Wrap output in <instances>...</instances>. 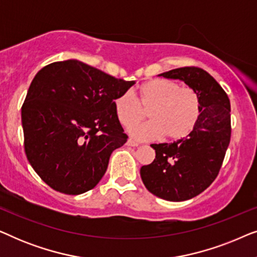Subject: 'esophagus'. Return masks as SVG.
<instances>
[{
  "label": "esophagus",
  "mask_w": 257,
  "mask_h": 257,
  "mask_svg": "<svg viewBox=\"0 0 257 257\" xmlns=\"http://www.w3.org/2000/svg\"><path fill=\"white\" fill-rule=\"evenodd\" d=\"M126 145L136 147V146H138V143H136L135 140H132V139H127V142H126Z\"/></svg>",
  "instance_id": "esophagus-1"
}]
</instances>
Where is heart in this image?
<instances>
[{"label":"heart","mask_w":257,"mask_h":257,"mask_svg":"<svg viewBox=\"0 0 257 257\" xmlns=\"http://www.w3.org/2000/svg\"><path fill=\"white\" fill-rule=\"evenodd\" d=\"M114 112L125 127L143 117L148 110L150 120L130 128V135L139 140L159 139L170 142L185 139L198 125L201 115V99L191 87H181L171 79H152L144 83L137 91H125L114 98Z\"/></svg>","instance_id":"obj_1"}]
</instances>
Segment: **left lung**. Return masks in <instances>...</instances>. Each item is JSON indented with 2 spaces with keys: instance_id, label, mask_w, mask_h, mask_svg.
Listing matches in <instances>:
<instances>
[{
  "instance_id": "8db88e82",
  "label": "left lung",
  "mask_w": 257,
  "mask_h": 257,
  "mask_svg": "<svg viewBox=\"0 0 257 257\" xmlns=\"http://www.w3.org/2000/svg\"><path fill=\"white\" fill-rule=\"evenodd\" d=\"M179 79L201 99L198 125L185 139L152 144L156 159L140 168L145 187L167 201H185L199 195L215 180L230 142V103L227 93L208 72L194 66L160 73Z\"/></svg>"
}]
</instances>
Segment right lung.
<instances>
[{"label": "right lung", "mask_w": 257, "mask_h": 257, "mask_svg": "<svg viewBox=\"0 0 257 257\" xmlns=\"http://www.w3.org/2000/svg\"><path fill=\"white\" fill-rule=\"evenodd\" d=\"M133 84L77 59L36 73L22 106V127L28 160L45 184L70 195L96 187L111 153L127 140L113 100Z\"/></svg>", "instance_id": "add662e5"}]
</instances>
